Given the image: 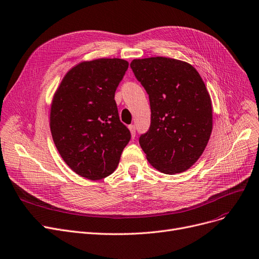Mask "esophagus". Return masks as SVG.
Returning a JSON list of instances; mask_svg holds the SVG:
<instances>
[{"label":"esophagus","instance_id":"obj_1","mask_svg":"<svg viewBox=\"0 0 259 259\" xmlns=\"http://www.w3.org/2000/svg\"><path fill=\"white\" fill-rule=\"evenodd\" d=\"M129 130H130V132H131V136H132V138L136 137V134H137L136 126H134V125H129Z\"/></svg>","mask_w":259,"mask_h":259}]
</instances>
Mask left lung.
I'll list each match as a JSON object with an SVG mask.
<instances>
[{"label":"left lung","instance_id":"8db88e82","mask_svg":"<svg viewBox=\"0 0 259 259\" xmlns=\"http://www.w3.org/2000/svg\"><path fill=\"white\" fill-rule=\"evenodd\" d=\"M134 76L149 96L150 127L139 139L148 162L167 175L192 167L208 143L211 102L194 66L177 59H134Z\"/></svg>","mask_w":259,"mask_h":259}]
</instances>
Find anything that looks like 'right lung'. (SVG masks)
<instances>
[{
    "mask_svg": "<svg viewBox=\"0 0 259 259\" xmlns=\"http://www.w3.org/2000/svg\"><path fill=\"white\" fill-rule=\"evenodd\" d=\"M122 59L82 62L67 72L51 108V132L77 175L100 180L113 172L131 139L119 119L115 91L128 70Z\"/></svg>",
    "mask_w": 259,
    "mask_h": 259,
    "instance_id": "right-lung-1",
    "label": "right lung"
}]
</instances>
